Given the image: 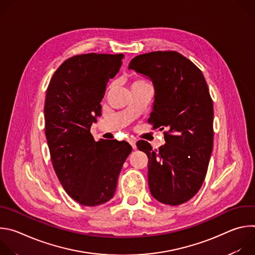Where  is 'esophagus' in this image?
Masks as SVG:
<instances>
[{"label": "esophagus", "instance_id": "34e87169", "mask_svg": "<svg viewBox=\"0 0 255 255\" xmlns=\"http://www.w3.org/2000/svg\"><path fill=\"white\" fill-rule=\"evenodd\" d=\"M128 141H129V143L131 144L132 148H133V149H136V141H135V139H132V138H130Z\"/></svg>", "mask_w": 255, "mask_h": 255}]
</instances>
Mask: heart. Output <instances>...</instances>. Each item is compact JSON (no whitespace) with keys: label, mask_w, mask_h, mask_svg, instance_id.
<instances>
[{"label":"heart","mask_w":255,"mask_h":255,"mask_svg":"<svg viewBox=\"0 0 255 255\" xmlns=\"http://www.w3.org/2000/svg\"><path fill=\"white\" fill-rule=\"evenodd\" d=\"M145 84H147L146 82L145 81H143V80H135L134 82H133V84H132V88H134V87H138V86H142V85H145ZM112 87H110V89H111Z\"/></svg>","instance_id":"1"}]
</instances>
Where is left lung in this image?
<instances>
[{"mask_svg":"<svg viewBox=\"0 0 255 255\" xmlns=\"http://www.w3.org/2000/svg\"><path fill=\"white\" fill-rule=\"evenodd\" d=\"M129 69L152 81L155 100L148 122L167 130L158 149L144 140L136 144L148 156L150 193L165 205L184 204L201 189L213 149V101L206 80L176 51L137 55Z\"/></svg>","mask_w":255,"mask_h":255,"instance_id":"1","label":"left lung"}]
</instances>
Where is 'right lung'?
<instances>
[{
    "mask_svg": "<svg viewBox=\"0 0 255 255\" xmlns=\"http://www.w3.org/2000/svg\"><path fill=\"white\" fill-rule=\"evenodd\" d=\"M124 54H79L52 76L45 97V136L54 171L64 191L83 206L111 200L123 163L131 153L126 141H95L91 126L101 115L107 84Z\"/></svg>",
    "mask_w": 255,
    "mask_h": 255,
    "instance_id": "right-lung-1",
    "label": "right lung"
}]
</instances>
